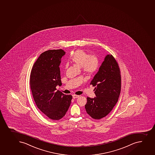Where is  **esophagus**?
I'll use <instances>...</instances> for the list:
<instances>
[{"label": "esophagus", "instance_id": "obj_1", "mask_svg": "<svg viewBox=\"0 0 155 155\" xmlns=\"http://www.w3.org/2000/svg\"><path fill=\"white\" fill-rule=\"evenodd\" d=\"M79 97V95H75V94L73 95V98H78Z\"/></svg>", "mask_w": 155, "mask_h": 155}]
</instances>
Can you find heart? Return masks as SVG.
Returning a JSON list of instances; mask_svg holds the SVG:
<instances>
[{"label":"heart","mask_w":155,"mask_h":155,"mask_svg":"<svg viewBox=\"0 0 155 155\" xmlns=\"http://www.w3.org/2000/svg\"><path fill=\"white\" fill-rule=\"evenodd\" d=\"M70 59L72 62L82 67L84 72L89 74L96 72L100 64L99 60L97 57L90 55L81 49L75 51L71 55Z\"/></svg>","instance_id":"obj_1"}]
</instances>
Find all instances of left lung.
Here are the masks:
<instances>
[{
    "mask_svg": "<svg viewBox=\"0 0 155 155\" xmlns=\"http://www.w3.org/2000/svg\"><path fill=\"white\" fill-rule=\"evenodd\" d=\"M90 84L95 87L94 91L96 97H87L85 108L91 118L101 119L113 109L121 91L119 67L112 54L106 55Z\"/></svg>",
    "mask_w": 155,
    "mask_h": 155,
    "instance_id": "8db88e82",
    "label": "left lung"
}]
</instances>
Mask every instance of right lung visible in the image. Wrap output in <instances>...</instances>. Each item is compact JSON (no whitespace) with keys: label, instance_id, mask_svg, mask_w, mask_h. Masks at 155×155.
<instances>
[{"label":"right lung","instance_id":"1","mask_svg":"<svg viewBox=\"0 0 155 155\" xmlns=\"http://www.w3.org/2000/svg\"><path fill=\"white\" fill-rule=\"evenodd\" d=\"M66 52L63 49L49 50L42 53L34 63L30 85L37 107L48 118L58 120L64 116L70 106L71 95L57 91L61 85L60 66Z\"/></svg>","mask_w":155,"mask_h":155}]
</instances>
